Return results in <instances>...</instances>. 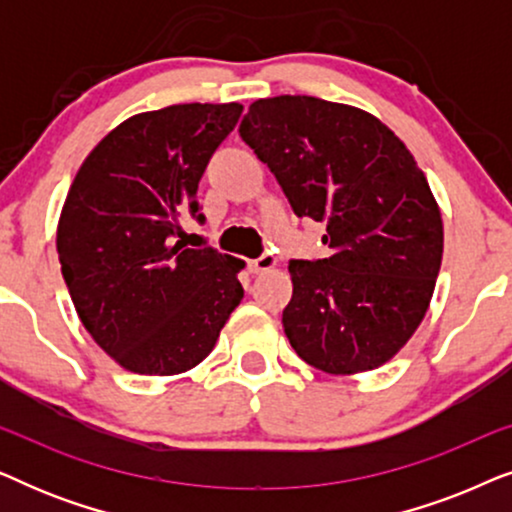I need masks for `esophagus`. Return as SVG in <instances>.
<instances>
[{
  "label": "esophagus",
  "mask_w": 512,
  "mask_h": 512,
  "mask_svg": "<svg viewBox=\"0 0 512 512\" xmlns=\"http://www.w3.org/2000/svg\"><path fill=\"white\" fill-rule=\"evenodd\" d=\"M275 265H277V258L275 256L263 254V256H258V258H254V261L249 263V270L254 272V275H261V272L275 270Z\"/></svg>",
  "instance_id": "34e87169"
}]
</instances>
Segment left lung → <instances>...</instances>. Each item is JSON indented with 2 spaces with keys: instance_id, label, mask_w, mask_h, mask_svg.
<instances>
[{
  "instance_id": "obj_1",
  "label": "left lung",
  "mask_w": 512,
  "mask_h": 512,
  "mask_svg": "<svg viewBox=\"0 0 512 512\" xmlns=\"http://www.w3.org/2000/svg\"><path fill=\"white\" fill-rule=\"evenodd\" d=\"M240 137L293 212L326 223L319 261H291L282 324L296 354L331 375L380 368L429 310L443 219L401 139L368 111L310 95L256 100Z\"/></svg>"
}]
</instances>
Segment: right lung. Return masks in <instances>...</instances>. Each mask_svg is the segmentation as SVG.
Here are the masks:
<instances>
[{
  "mask_svg": "<svg viewBox=\"0 0 512 512\" xmlns=\"http://www.w3.org/2000/svg\"><path fill=\"white\" fill-rule=\"evenodd\" d=\"M242 104L130 116L83 160L58 221L62 277L81 324L118 366L179 375L207 359L244 289V261L188 249L202 172Z\"/></svg>",
  "mask_w": 512,
  "mask_h": 512,
  "instance_id": "obj_1",
  "label": "right lung"
}]
</instances>
